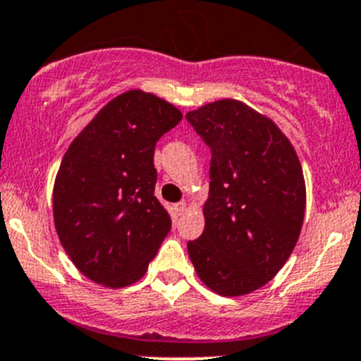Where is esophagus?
Segmentation results:
<instances>
[{
	"label": "esophagus",
	"instance_id": "obj_1",
	"mask_svg": "<svg viewBox=\"0 0 361 361\" xmlns=\"http://www.w3.org/2000/svg\"><path fill=\"white\" fill-rule=\"evenodd\" d=\"M176 211H178V214H185L188 211V204L185 202V201H181V202H178L176 204Z\"/></svg>",
	"mask_w": 361,
	"mask_h": 361
}]
</instances>
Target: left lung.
I'll return each instance as SVG.
<instances>
[{"mask_svg":"<svg viewBox=\"0 0 361 361\" xmlns=\"http://www.w3.org/2000/svg\"><path fill=\"white\" fill-rule=\"evenodd\" d=\"M211 150L204 232L188 257L207 288L246 295L271 281L292 255L305 211L295 148L267 116L235 99L187 113Z\"/></svg>","mask_w":361,"mask_h":361,"instance_id":"1","label":"left lung"}]
</instances>
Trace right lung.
<instances>
[{
  "mask_svg": "<svg viewBox=\"0 0 361 361\" xmlns=\"http://www.w3.org/2000/svg\"><path fill=\"white\" fill-rule=\"evenodd\" d=\"M181 111L143 90L111 99L73 140L54 185V224L82 274L110 288L141 279L171 231L155 197V145Z\"/></svg>",
  "mask_w": 361,
  "mask_h": 361,
  "instance_id": "add662e5",
  "label": "right lung"
}]
</instances>
